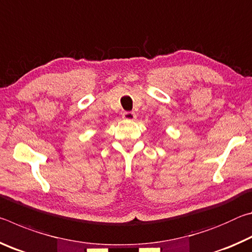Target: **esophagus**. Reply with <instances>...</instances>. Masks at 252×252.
Masks as SVG:
<instances>
[{"instance_id":"obj_1","label":"esophagus","mask_w":252,"mask_h":252,"mask_svg":"<svg viewBox=\"0 0 252 252\" xmlns=\"http://www.w3.org/2000/svg\"><path fill=\"white\" fill-rule=\"evenodd\" d=\"M122 118L125 119V120L133 121V120H135V119H136V116H135L133 112H123Z\"/></svg>"}]
</instances>
